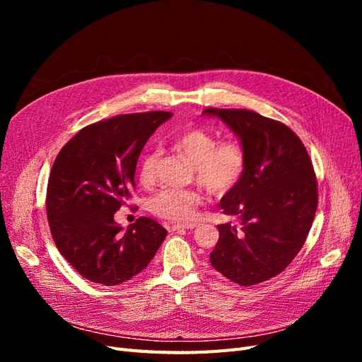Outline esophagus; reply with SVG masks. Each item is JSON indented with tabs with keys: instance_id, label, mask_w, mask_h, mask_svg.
<instances>
[{
	"instance_id": "34e87169",
	"label": "esophagus",
	"mask_w": 362,
	"mask_h": 362,
	"mask_svg": "<svg viewBox=\"0 0 362 362\" xmlns=\"http://www.w3.org/2000/svg\"><path fill=\"white\" fill-rule=\"evenodd\" d=\"M196 223H173L172 225V231H180V229H194Z\"/></svg>"
}]
</instances>
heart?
Instances as JSON below:
<instances>
[{
    "instance_id": "heart-1",
    "label": "heart",
    "mask_w": 362,
    "mask_h": 362,
    "mask_svg": "<svg viewBox=\"0 0 362 362\" xmlns=\"http://www.w3.org/2000/svg\"><path fill=\"white\" fill-rule=\"evenodd\" d=\"M173 149L196 166V180L214 196L231 192L243 178L247 152L242 141H218L211 131L187 128L172 137ZM160 158L157 149H148L139 163V180L152 184ZM202 194L189 189H166L151 201V210L158 217L173 222L190 221L202 204Z\"/></svg>"
}]
</instances>
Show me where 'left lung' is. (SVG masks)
Instances as JSON below:
<instances>
[{
    "mask_svg": "<svg viewBox=\"0 0 362 362\" xmlns=\"http://www.w3.org/2000/svg\"><path fill=\"white\" fill-rule=\"evenodd\" d=\"M242 140L247 152L243 178L221 206L238 226L218 225L211 266L238 286L275 278L299 254L311 229L319 190L313 161L294 131L245 108H206Z\"/></svg>",
    "mask_w": 362,
    "mask_h": 362,
    "instance_id": "obj_1",
    "label": "left lung"
}]
</instances>
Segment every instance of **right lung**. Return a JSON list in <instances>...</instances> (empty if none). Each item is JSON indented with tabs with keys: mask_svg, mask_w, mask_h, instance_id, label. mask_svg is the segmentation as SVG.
Masks as SVG:
<instances>
[{
	"mask_svg": "<svg viewBox=\"0 0 362 362\" xmlns=\"http://www.w3.org/2000/svg\"><path fill=\"white\" fill-rule=\"evenodd\" d=\"M169 112L119 115L81 128L64 145L48 180L47 216L54 243L86 279L113 287L144 270L168 231L139 217L127 231L115 213L136 187L141 149Z\"/></svg>",
	"mask_w": 362,
	"mask_h": 362,
	"instance_id": "1",
	"label": "right lung"
}]
</instances>
